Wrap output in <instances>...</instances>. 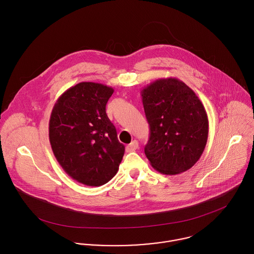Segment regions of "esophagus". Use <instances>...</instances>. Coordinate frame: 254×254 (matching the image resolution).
I'll use <instances>...</instances> for the list:
<instances>
[{"label":"esophagus","mask_w":254,"mask_h":254,"mask_svg":"<svg viewBox=\"0 0 254 254\" xmlns=\"http://www.w3.org/2000/svg\"><path fill=\"white\" fill-rule=\"evenodd\" d=\"M138 147H139L138 142H137L136 140H134V141L131 142V144H129V145L126 146V150H127L128 152H131V151H135Z\"/></svg>","instance_id":"1"}]
</instances>
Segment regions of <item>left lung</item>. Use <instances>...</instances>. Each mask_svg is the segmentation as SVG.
I'll list each match as a JSON object with an SVG mask.
<instances>
[{
  "label": "left lung",
  "mask_w": 254,
  "mask_h": 254,
  "mask_svg": "<svg viewBox=\"0 0 254 254\" xmlns=\"http://www.w3.org/2000/svg\"><path fill=\"white\" fill-rule=\"evenodd\" d=\"M149 139L145 156L165 175L191 168L208 138V118L195 93L177 78L157 79L141 92Z\"/></svg>",
  "instance_id": "left-lung-1"
}]
</instances>
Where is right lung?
<instances>
[{
    "label": "right lung",
    "mask_w": 254,
    "mask_h": 254,
    "mask_svg": "<svg viewBox=\"0 0 254 254\" xmlns=\"http://www.w3.org/2000/svg\"><path fill=\"white\" fill-rule=\"evenodd\" d=\"M114 90L81 82L55 104L49 122L53 152L63 169L83 185L100 187L118 171L125 146L117 139L106 106Z\"/></svg>",
    "instance_id": "right-lung-1"
}]
</instances>
